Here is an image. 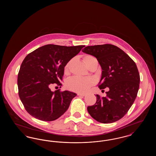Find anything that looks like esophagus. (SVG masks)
<instances>
[{"mask_svg":"<svg viewBox=\"0 0 156 156\" xmlns=\"http://www.w3.org/2000/svg\"><path fill=\"white\" fill-rule=\"evenodd\" d=\"M77 95L79 96H81V97H85L87 94L85 93H78Z\"/></svg>","mask_w":156,"mask_h":156,"instance_id":"esophagus-1","label":"esophagus"}]
</instances>
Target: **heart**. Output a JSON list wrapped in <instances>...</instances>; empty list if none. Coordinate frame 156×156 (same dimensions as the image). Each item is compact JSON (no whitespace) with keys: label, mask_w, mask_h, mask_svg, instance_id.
<instances>
[{"label":"heart","mask_w":156,"mask_h":156,"mask_svg":"<svg viewBox=\"0 0 156 156\" xmlns=\"http://www.w3.org/2000/svg\"><path fill=\"white\" fill-rule=\"evenodd\" d=\"M83 61L87 66L92 61L96 59L90 55H86L83 58ZM71 61L68 62L64 67V73L68 74L69 73ZM94 83V80L91 78H82L80 76H74L68 79L66 82V87L68 89L76 92H86Z\"/></svg>","instance_id":"b5f03b06"}]
</instances>
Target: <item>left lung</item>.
<instances>
[{
	"instance_id": "1",
	"label": "left lung",
	"mask_w": 156,
	"mask_h": 156,
	"mask_svg": "<svg viewBox=\"0 0 156 156\" xmlns=\"http://www.w3.org/2000/svg\"><path fill=\"white\" fill-rule=\"evenodd\" d=\"M82 51L97 58L102 69L98 87L109 89L105 97L97 95L96 103L87 108L89 115L103 123L119 120L137 95L140 75L136 63L122 50L110 44L87 46Z\"/></svg>"
}]
</instances>
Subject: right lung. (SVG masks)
I'll return each mask as SVG.
<instances>
[{"label":"right lung","mask_w":156,"mask_h":156,"mask_svg":"<svg viewBox=\"0 0 156 156\" xmlns=\"http://www.w3.org/2000/svg\"><path fill=\"white\" fill-rule=\"evenodd\" d=\"M85 45L47 44L29 53L23 61L17 77L19 95L26 111L43 121H52L68 109L76 94L52 85L62 86L64 67Z\"/></svg>","instance_id":"1"}]
</instances>
